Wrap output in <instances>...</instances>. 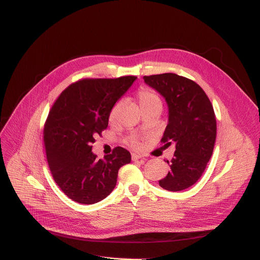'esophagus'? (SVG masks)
<instances>
[{"mask_svg": "<svg viewBox=\"0 0 260 260\" xmlns=\"http://www.w3.org/2000/svg\"><path fill=\"white\" fill-rule=\"evenodd\" d=\"M139 159H142L145 160V157L142 154H138V153H133L132 154V160H139Z\"/></svg>", "mask_w": 260, "mask_h": 260, "instance_id": "34e87169", "label": "esophagus"}]
</instances>
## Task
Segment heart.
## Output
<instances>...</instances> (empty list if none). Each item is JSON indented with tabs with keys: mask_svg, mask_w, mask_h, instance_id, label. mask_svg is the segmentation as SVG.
<instances>
[{
	"mask_svg": "<svg viewBox=\"0 0 260 260\" xmlns=\"http://www.w3.org/2000/svg\"><path fill=\"white\" fill-rule=\"evenodd\" d=\"M138 101H139V104L141 109H142L143 112L145 111H149V109H155V108H158L161 111L162 108V100L159 96V94L155 92L152 89H141L138 92ZM122 102L121 101H118L114 104V106L112 107L111 112H109V116H108V119L111 122L115 121L116 118L118 116V113H119V109L121 107ZM131 146H135L137 147L139 145V142L137 139H131L129 140L128 142Z\"/></svg>",
	"mask_w": 260,
	"mask_h": 260,
	"instance_id": "heart-1",
	"label": "heart"
}]
</instances>
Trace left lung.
<instances>
[{"instance_id": "1", "label": "left lung", "mask_w": 260, "mask_h": 260, "mask_svg": "<svg viewBox=\"0 0 260 260\" xmlns=\"http://www.w3.org/2000/svg\"><path fill=\"white\" fill-rule=\"evenodd\" d=\"M169 107V121L160 142L176 151L168 175L159 180L165 190L177 192L192 186L205 171L217 136L214 107L206 93L191 79L176 74L144 76Z\"/></svg>"}]
</instances>
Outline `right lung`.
I'll return each mask as SVG.
<instances>
[{
  "instance_id": "obj_1",
  "label": "right lung",
  "mask_w": 260,
  "mask_h": 260,
  "mask_svg": "<svg viewBox=\"0 0 260 260\" xmlns=\"http://www.w3.org/2000/svg\"><path fill=\"white\" fill-rule=\"evenodd\" d=\"M136 79H81L67 86L50 109L43 129L46 159L55 182L77 203L104 200L116 186L118 170L131 161L120 146L99 159L91 144L107 128L112 107Z\"/></svg>"
}]
</instances>
